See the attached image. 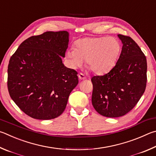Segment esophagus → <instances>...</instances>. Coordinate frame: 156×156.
<instances>
[{
	"instance_id": "obj_1",
	"label": "esophagus",
	"mask_w": 156,
	"mask_h": 156,
	"mask_svg": "<svg viewBox=\"0 0 156 156\" xmlns=\"http://www.w3.org/2000/svg\"><path fill=\"white\" fill-rule=\"evenodd\" d=\"M78 77H79V79H80V80H86V79L85 75H84L83 74H82V73H80V74H79V75H78Z\"/></svg>"
}]
</instances>
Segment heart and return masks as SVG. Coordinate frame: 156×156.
<instances>
[{
	"mask_svg": "<svg viewBox=\"0 0 156 156\" xmlns=\"http://www.w3.org/2000/svg\"><path fill=\"white\" fill-rule=\"evenodd\" d=\"M75 49H68L65 57L73 68L86 66L97 75H103L115 66L121 44L114 37H87L76 40Z\"/></svg>",
	"mask_w": 156,
	"mask_h": 156,
	"instance_id": "1",
	"label": "heart"
}]
</instances>
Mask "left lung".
<instances>
[{
  "label": "left lung",
  "mask_w": 156,
  "mask_h": 156,
  "mask_svg": "<svg viewBox=\"0 0 156 156\" xmlns=\"http://www.w3.org/2000/svg\"><path fill=\"white\" fill-rule=\"evenodd\" d=\"M122 43L121 55L108 73L94 76L92 103L101 115L124 116L137 104L147 85V59L135 41L119 34Z\"/></svg>",
  "instance_id": "left-lung-1"
}]
</instances>
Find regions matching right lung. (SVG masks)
<instances>
[{"label": "right lung", "instance_id": "right-lung-1", "mask_svg": "<svg viewBox=\"0 0 156 156\" xmlns=\"http://www.w3.org/2000/svg\"><path fill=\"white\" fill-rule=\"evenodd\" d=\"M68 42L67 31H46L27 38L11 57L9 95L31 118L49 120L61 115L78 84L77 73L62 63Z\"/></svg>", "mask_w": 156, "mask_h": 156}]
</instances>
